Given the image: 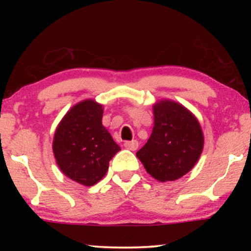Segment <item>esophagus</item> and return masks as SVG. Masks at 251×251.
Instances as JSON below:
<instances>
[{"label": "esophagus", "instance_id": "34e87169", "mask_svg": "<svg viewBox=\"0 0 251 251\" xmlns=\"http://www.w3.org/2000/svg\"><path fill=\"white\" fill-rule=\"evenodd\" d=\"M125 147L130 151H136L138 149V142L137 140H131V142H125Z\"/></svg>", "mask_w": 251, "mask_h": 251}]
</instances>
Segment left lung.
<instances>
[{
	"instance_id": "left-lung-1",
	"label": "left lung",
	"mask_w": 251,
	"mask_h": 251,
	"mask_svg": "<svg viewBox=\"0 0 251 251\" xmlns=\"http://www.w3.org/2000/svg\"><path fill=\"white\" fill-rule=\"evenodd\" d=\"M153 109L152 135L136 155L155 179L176 180L187 174L201 155V126L190 111L175 101H159Z\"/></svg>"
}]
</instances>
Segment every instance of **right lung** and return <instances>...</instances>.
Segmentation results:
<instances>
[{"mask_svg":"<svg viewBox=\"0 0 251 251\" xmlns=\"http://www.w3.org/2000/svg\"><path fill=\"white\" fill-rule=\"evenodd\" d=\"M102 106L94 100L75 105L58 126L53 154L58 167L72 180L92 186L105 176L120 146L101 125Z\"/></svg>","mask_w":251,"mask_h":251,"instance_id":"1","label":"right lung"}]
</instances>
